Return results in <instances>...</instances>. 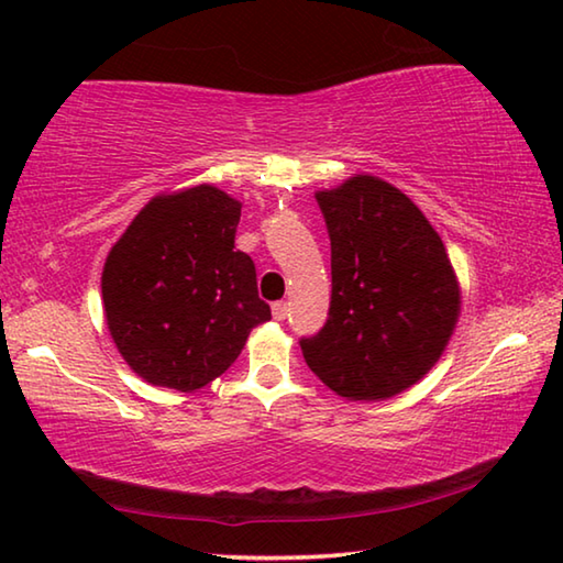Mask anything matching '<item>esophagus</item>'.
Instances as JSON below:
<instances>
[{"label": "esophagus", "instance_id": "esophagus-1", "mask_svg": "<svg viewBox=\"0 0 563 563\" xmlns=\"http://www.w3.org/2000/svg\"><path fill=\"white\" fill-rule=\"evenodd\" d=\"M273 318H275V320H285V318H288V302H285V300L273 302Z\"/></svg>", "mask_w": 563, "mask_h": 563}]
</instances>
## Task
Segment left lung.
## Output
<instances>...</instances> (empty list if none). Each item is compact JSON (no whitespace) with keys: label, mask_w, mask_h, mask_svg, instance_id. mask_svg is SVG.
I'll use <instances>...</instances> for the list:
<instances>
[{"label":"left lung","mask_w":563,"mask_h":563,"mask_svg":"<svg viewBox=\"0 0 563 563\" xmlns=\"http://www.w3.org/2000/svg\"><path fill=\"white\" fill-rule=\"evenodd\" d=\"M330 235L328 322L300 338L308 367L347 399H387L422 379L460 318L442 238L402 190L352 176L316 194Z\"/></svg>","instance_id":"obj_1"}]
</instances>
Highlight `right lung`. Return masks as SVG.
Instances as JSON below:
<instances>
[{"instance_id":"right-lung-1","label":"right lung","mask_w":563,"mask_h":563,"mask_svg":"<svg viewBox=\"0 0 563 563\" xmlns=\"http://www.w3.org/2000/svg\"><path fill=\"white\" fill-rule=\"evenodd\" d=\"M238 221L241 203L203 184L151 198L111 247L101 275L107 325L146 383L206 387L271 320L251 255L235 251Z\"/></svg>"}]
</instances>
